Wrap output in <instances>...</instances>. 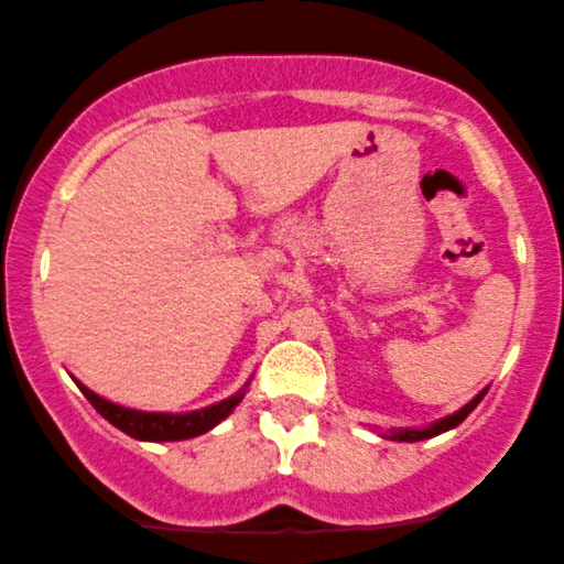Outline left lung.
I'll return each instance as SVG.
<instances>
[{
  "label": "left lung",
  "instance_id": "1",
  "mask_svg": "<svg viewBox=\"0 0 564 564\" xmlns=\"http://www.w3.org/2000/svg\"><path fill=\"white\" fill-rule=\"evenodd\" d=\"M485 393H487V388H485V391H481V393H476L474 399L468 401L466 406H463V410H457L455 414H447V417H442V420H438V423L425 425V429H401V431H393L391 438H393V442H423V438L438 436V433L455 429V425H460L463 420H466L468 414H471V412L476 410V404H479V401L485 399Z\"/></svg>",
  "mask_w": 564,
  "mask_h": 564
}]
</instances>
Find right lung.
Masks as SVG:
<instances>
[{"mask_svg":"<svg viewBox=\"0 0 564 564\" xmlns=\"http://www.w3.org/2000/svg\"><path fill=\"white\" fill-rule=\"evenodd\" d=\"M74 382H77L79 391L85 393V399L96 406V412L101 414L104 420H109L115 429L128 433V436L139 438V442H182V438L200 436V433L212 431L214 425H219L221 420H225L227 414L240 404V399H243V391H238L235 395H230V399L219 401V404L206 406V410L182 412V414L141 412V410H128V406H120V404H111V401L101 399L98 393H93L90 388H85L79 380Z\"/></svg>","mask_w":564,"mask_h":564,"instance_id":"obj_1","label":"right lung"}]
</instances>
